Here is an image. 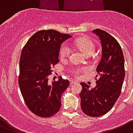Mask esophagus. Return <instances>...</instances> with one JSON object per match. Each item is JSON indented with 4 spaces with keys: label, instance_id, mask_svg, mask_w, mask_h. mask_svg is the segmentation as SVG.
I'll return each instance as SVG.
<instances>
[{
    "label": "esophagus",
    "instance_id": "34e87169",
    "mask_svg": "<svg viewBox=\"0 0 133 133\" xmlns=\"http://www.w3.org/2000/svg\"><path fill=\"white\" fill-rule=\"evenodd\" d=\"M76 83H77L76 82V81H71V82H70V85H74V84H76Z\"/></svg>",
    "mask_w": 133,
    "mask_h": 133
}]
</instances>
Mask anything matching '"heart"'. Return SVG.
Returning <instances> with one entry per match:
<instances>
[{
  "label": "heart",
  "mask_w": 133,
  "mask_h": 133,
  "mask_svg": "<svg viewBox=\"0 0 133 133\" xmlns=\"http://www.w3.org/2000/svg\"><path fill=\"white\" fill-rule=\"evenodd\" d=\"M75 46L83 52L85 55L90 56L96 50V45L94 42L88 38H83L78 39L75 42ZM71 48L66 44H63L60 46L59 50V55L61 59H66L70 56ZM85 71L84 68H74L71 70V73L74 77L78 78L81 74Z\"/></svg>",
  "instance_id": "obj_1"
}]
</instances>
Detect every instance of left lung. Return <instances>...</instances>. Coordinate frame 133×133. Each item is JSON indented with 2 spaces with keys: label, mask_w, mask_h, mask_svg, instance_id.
<instances>
[{
  "label": "left lung",
  "mask_w": 133,
  "mask_h": 133,
  "mask_svg": "<svg viewBox=\"0 0 133 133\" xmlns=\"http://www.w3.org/2000/svg\"><path fill=\"white\" fill-rule=\"evenodd\" d=\"M93 32L100 38L102 56L96 68V86L81 83L83 90L80 94L81 109L86 115L98 117L108 112L121 94L125 77L124 57L121 46L115 37L101 29Z\"/></svg>",
  "instance_id": "8db88e82"
}]
</instances>
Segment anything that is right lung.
Segmentation results:
<instances>
[{
    "label": "right lung",
    "instance_id": "obj_1",
    "mask_svg": "<svg viewBox=\"0 0 133 133\" xmlns=\"http://www.w3.org/2000/svg\"><path fill=\"white\" fill-rule=\"evenodd\" d=\"M70 37L57 30H42L34 34L23 48L18 85L25 105L38 117H52L60 109L61 96L69 81L60 76L50 85L48 76L59 62L62 43Z\"/></svg>",
    "mask_w": 133,
    "mask_h": 133
}]
</instances>
